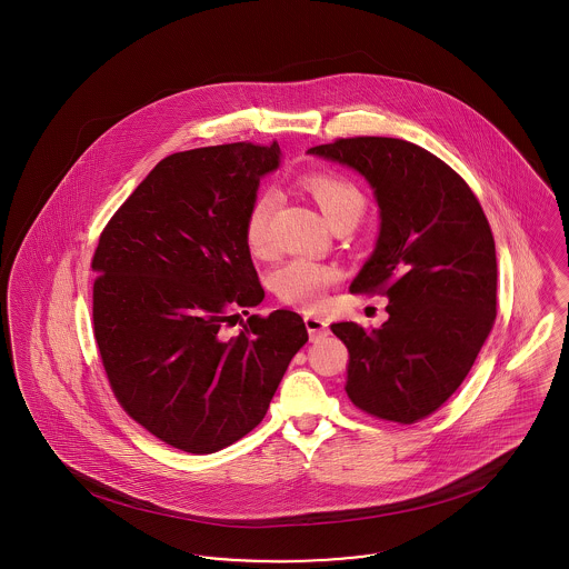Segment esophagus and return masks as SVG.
I'll return each mask as SVG.
<instances>
[{
  "mask_svg": "<svg viewBox=\"0 0 569 569\" xmlns=\"http://www.w3.org/2000/svg\"><path fill=\"white\" fill-rule=\"evenodd\" d=\"M305 327H307V333L311 339H320L325 335H329V325L325 318H318V316H305Z\"/></svg>",
  "mask_w": 569,
  "mask_h": 569,
  "instance_id": "obj_1",
  "label": "esophagus"
}]
</instances>
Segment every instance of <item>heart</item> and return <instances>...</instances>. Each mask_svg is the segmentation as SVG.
Segmentation results:
<instances>
[{
    "instance_id": "b5f03b06",
    "label": "heart",
    "mask_w": 569,
    "mask_h": 569,
    "mask_svg": "<svg viewBox=\"0 0 569 569\" xmlns=\"http://www.w3.org/2000/svg\"><path fill=\"white\" fill-rule=\"evenodd\" d=\"M305 189L320 206L329 226L339 221L357 223L366 210L363 193L348 180L331 173H311L305 178ZM279 206L274 191H264L251 203L244 219V240L251 253L267 256L270 249V221ZM335 279L333 268L297 258L274 268L270 274V290L274 297L292 307L313 309L318 307L329 283Z\"/></svg>"
}]
</instances>
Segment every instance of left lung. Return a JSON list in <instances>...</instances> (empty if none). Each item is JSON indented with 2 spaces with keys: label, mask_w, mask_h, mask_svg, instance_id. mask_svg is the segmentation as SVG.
Masks as SVG:
<instances>
[{
  "label": "left lung",
  "mask_w": 569,
  "mask_h": 569,
  "mask_svg": "<svg viewBox=\"0 0 569 569\" xmlns=\"http://www.w3.org/2000/svg\"><path fill=\"white\" fill-rule=\"evenodd\" d=\"M307 154L361 173L380 214L350 290L387 297L389 320L331 325L350 352L346 393L373 417L415 423L456 393L497 318L488 219L467 182L410 141L352 137Z\"/></svg>",
  "instance_id": "obj_1"
}]
</instances>
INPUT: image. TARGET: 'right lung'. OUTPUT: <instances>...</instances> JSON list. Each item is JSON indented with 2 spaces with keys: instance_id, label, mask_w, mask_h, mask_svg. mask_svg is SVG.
<instances>
[{
  "instance_id": "add662e5",
  "label": "right lung",
  "mask_w": 569,
  "mask_h": 569,
  "mask_svg": "<svg viewBox=\"0 0 569 569\" xmlns=\"http://www.w3.org/2000/svg\"><path fill=\"white\" fill-rule=\"evenodd\" d=\"M279 166L277 143L176 152L99 240L92 316L109 385L139 426L176 449L214 453L249 435L309 339L290 309L226 333L236 309L264 301L244 219Z\"/></svg>"
}]
</instances>
